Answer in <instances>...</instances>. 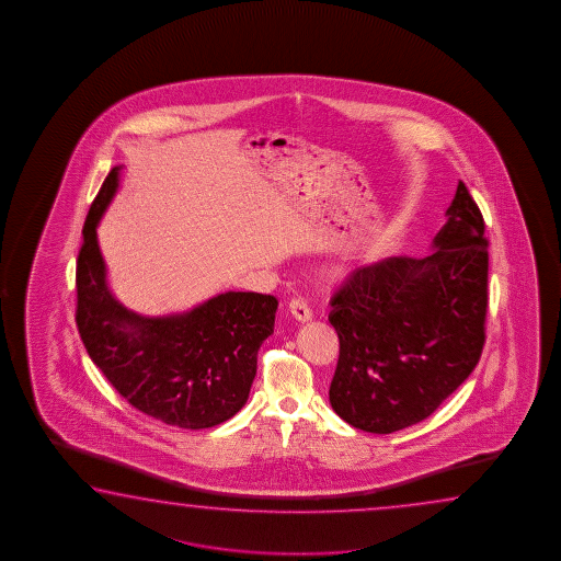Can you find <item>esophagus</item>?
<instances>
[{"mask_svg":"<svg viewBox=\"0 0 561 561\" xmlns=\"http://www.w3.org/2000/svg\"><path fill=\"white\" fill-rule=\"evenodd\" d=\"M288 310L293 313V318H295L296 322L305 323L312 320V310L308 308V305H306L302 298H293L290 305H288Z\"/></svg>","mask_w":561,"mask_h":561,"instance_id":"esophagus-1","label":"esophagus"}]
</instances>
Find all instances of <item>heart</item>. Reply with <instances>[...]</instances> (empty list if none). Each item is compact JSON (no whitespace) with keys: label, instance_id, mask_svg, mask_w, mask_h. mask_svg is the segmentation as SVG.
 <instances>
[{"label":"heart","instance_id":"1","mask_svg":"<svg viewBox=\"0 0 561 561\" xmlns=\"http://www.w3.org/2000/svg\"><path fill=\"white\" fill-rule=\"evenodd\" d=\"M343 268H345V265H343V263L342 265H337V271H343Z\"/></svg>","mask_w":561,"mask_h":561}]
</instances>
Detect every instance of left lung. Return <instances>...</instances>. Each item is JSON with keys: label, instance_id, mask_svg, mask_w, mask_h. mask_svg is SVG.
I'll return each instance as SVG.
<instances>
[{"label": "left lung", "instance_id": "1", "mask_svg": "<svg viewBox=\"0 0 561 561\" xmlns=\"http://www.w3.org/2000/svg\"><path fill=\"white\" fill-rule=\"evenodd\" d=\"M483 233V216L459 181L430 255L359 266L332 296L340 359L330 402L340 419L392 434L427 419L473 373L486 313Z\"/></svg>", "mask_w": 561, "mask_h": 561}]
</instances>
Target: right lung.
Here are the masks:
<instances>
[{
	"instance_id": "right-lung-1",
	"label": "right lung",
	"mask_w": 561,
	"mask_h": 561,
	"mask_svg": "<svg viewBox=\"0 0 561 561\" xmlns=\"http://www.w3.org/2000/svg\"><path fill=\"white\" fill-rule=\"evenodd\" d=\"M114 167L98 192L78 253L77 325L90 359L131 407L171 426H218L245 407L256 352L275 330V296L221 293L186 312L141 316L115 298L98 224L119 188Z\"/></svg>"
}]
</instances>
